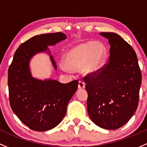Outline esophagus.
Instances as JSON below:
<instances>
[{
  "mask_svg": "<svg viewBox=\"0 0 147 147\" xmlns=\"http://www.w3.org/2000/svg\"><path fill=\"white\" fill-rule=\"evenodd\" d=\"M78 89H84L85 88V83L82 81H78Z\"/></svg>",
  "mask_w": 147,
  "mask_h": 147,
  "instance_id": "esophagus-1",
  "label": "esophagus"
}]
</instances>
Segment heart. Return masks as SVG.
Here are the masks:
<instances>
[{
    "mask_svg": "<svg viewBox=\"0 0 147 147\" xmlns=\"http://www.w3.org/2000/svg\"><path fill=\"white\" fill-rule=\"evenodd\" d=\"M106 49L102 43L88 41L76 45L64 54L61 69L81 72L86 76L99 73L103 66Z\"/></svg>",
    "mask_w": 147,
    "mask_h": 147,
    "instance_id": "b5f03b06",
    "label": "heart"
}]
</instances>
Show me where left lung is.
Masks as SVG:
<instances>
[{"label": "left lung", "instance_id": "left-lung-1", "mask_svg": "<svg viewBox=\"0 0 147 147\" xmlns=\"http://www.w3.org/2000/svg\"><path fill=\"white\" fill-rule=\"evenodd\" d=\"M100 34L108 40L110 55L99 73L84 77L88 113L100 127L117 129L138 106L141 70L135 51L126 41L114 32Z\"/></svg>", "mask_w": 147, "mask_h": 147}]
</instances>
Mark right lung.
<instances>
[{"mask_svg": "<svg viewBox=\"0 0 147 147\" xmlns=\"http://www.w3.org/2000/svg\"><path fill=\"white\" fill-rule=\"evenodd\" d=\"M62 32L36 35L21 44L9 66V100L13 113L22 123L34 131L53 129L66 115L69 100L78 88L77 80L61 84L57 80L32 77L30 61L35 54L47 52L54 69L57 64L48 46L66 40Z\"/></svg>", "mask_w": 147, "mask_h": 147, "instance_id": "1", "label": "right lung"}]
</instances>
